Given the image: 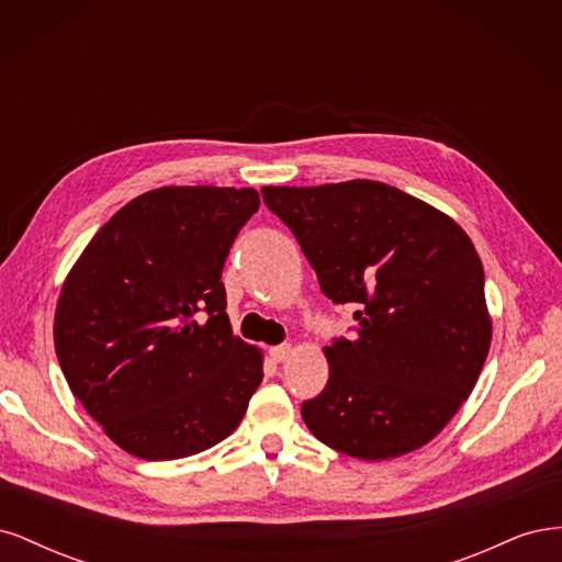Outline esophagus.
<instances>
[{"mask_svg": "<svg viewBox=\"0 0 562 562\" xmlns=\"http://www.w3.org/2000/svg\"><path fill=\"white\" fill-rule=\"evenodd\" d=\"M288 356H291V345H277V347L269 349V359L274 363L288 361Z\"/></svg>", "mask_w": 562, "mask_h": 562, "instance_id": "34e87169", "label": "esophagus"}]
</instances>
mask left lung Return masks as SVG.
I'll use <instances>...</instances> for the list:
<instances>
[{"mask_svg": "<svg viewBox=\"0 0 562 562\" xmlns=\"http://www.w3.org/2000/svg\"><path fill=\"white\" fill-rule=\"evenodd\" d=\"M323 295L353 304V337L326 347L330 378L302 403L328 448L398 457L446 427L481 375L492 323L479 252L454 220L396 187H262Z\"/></svg>", "mask_w": 562, "mask_h": 562, "instance_id": "left-lung-1", "label": "left lung"}]
</instances>
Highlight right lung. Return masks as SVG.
I'll return each instance as SVG.
<instances>
[{"instance_id": "right-lung-1", "label": "right lung", "mask_w": 562, "mask_h": 562, "mask_svg": "<svg viewBox=\"0 0 562 562\" xmlns=\"http://www.w3.org/2000/svg\"><path fill=\"white\" fill-rule=\"evenodd\" d=\"M252 187H161L93 236L56 310V356L87 413L126 452L164 462L239 427L262 356L232 335L220 281L258 211Z\"/></svg>"}]
</instances>
